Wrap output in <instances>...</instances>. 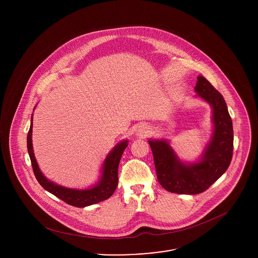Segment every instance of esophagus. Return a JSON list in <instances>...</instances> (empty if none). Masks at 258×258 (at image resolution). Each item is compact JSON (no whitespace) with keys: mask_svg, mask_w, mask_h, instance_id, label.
I'll list each match as a JSON object with an SVG mask.
<instances>
[{"mask_svg":"<svg viewBox=\"0 0 258 258\" xmlns=\"http://www.w3.org/2000/svg\"><path fill=\"white\" fill-rule=\"evenodd\" d=\"M149 132V128L144 126V125H141L138 127V129L136 130V134L138 136H146V134H148Z\"/></svg>","mask_w":258,"mask_h":258,"instance_id":"34e87169","label":"esophagus"}]
</instances>
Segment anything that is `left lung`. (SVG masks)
<instances>
[{"mask_svg": "<svg viewBox=\"0 0 258 258\" xmlns=\"http://www.w3.org/2000/svg\"><path fill=\"white\" fill-rule=\"evenodd\" d=\"M195 91L213 107L214 132L198 163H183L166 140H149L160 184L175 194L196 195L208 189L227 170L233 151L232 121L221 93L204 76Z\"/></svg>", "mask_w": 258, "mask_h": 258, "instance_id": "obj_1", "label": "left lung"}]
</instances>
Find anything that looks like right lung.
<instances>
[{
    "label": "right lung",
    "instance_id": "1",
    "mask_svg": "<svg viewBox=\"0 0 258 258\" xmlns=\"http://www.w3.org/2000/svg\"><path fill=\"white\" fill-rule=\"evenodd\" d=\"M31 121H32L31 127L27 137L28 152L31 158L34 174L37 178V182L44 189L54 195L64 203L77 208H84L87 206H91L110 198L118 184V166L124 150L128 146V140H124L119 144H117L107 155L103 163L102 175H101V179L99 180V183L86 189L69 188L59 184H54L51 181H48L40 172L37 166V160L35 158L33 142H32L33 115H32Z\"/></svg>",
    "mask_w": 258,
    "mask_h": 258
}]
</instances>
